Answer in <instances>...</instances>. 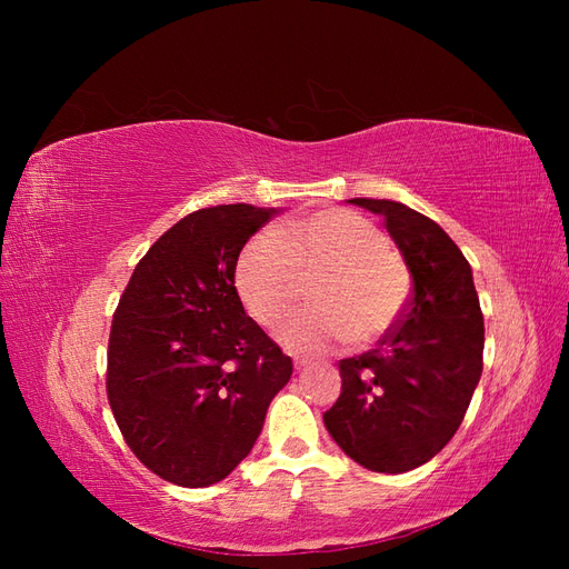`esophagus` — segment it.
<instances>
[{"mask_svg":"<svg viewBox=\"0 0 569 569\" xmlns=\"http://www.w3.org/2000/svg\"><path fill=\"white\" fill-rule=\"evenodd\" d=\"M291 363H295V368H297V370H301V368H306L308 360H306L303 356H297V353H295V356H291Z\"/></svg>","mask_w":569,"mask_h":569,"instance_id":"34e87169","label":"esophagus"}]
</instances>
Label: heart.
<instances>
[{
    "instance_id": "heart-1",
    "label": "heart",
    "mask_w": 569,
    "mask_h": 569,
    "mask_svg": "<svg viewBox=\"0 0 569 569\" xmlns=\"http://www.w3.org/2000/svg\"><path fill=\"white\" fill-rule=\"evenodd\" d=\"M311 301L280 330L284 347L325 353L353 335H385L406 311L410 272L389 237L363 216L327 209L251 237L237 258L234 284L249 316L278 325L311 282Z\"/></svg>"
}]
</instances>
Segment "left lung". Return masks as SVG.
Segmentation results:
<instances>
[{"mask_svg":"<svg viewBox=\"0 0 569 569\" xmlns=\"http://www.w3.org/2000/svg\"><path fill=\"white\" fill-rule=\"evenodd\" d=\"M349 201L385 218L412 295L377 349L339 360L341 393L322 420L358 465L399 475L458 432L481 377L485 318L468 258L435 220L389 199Z\"/></svg>","mask_w":569,"mask_h":569,"instance_id":"1","label":"left lung"}]
</instances>
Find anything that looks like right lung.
Here are the masks:
<instances>
[{
    "label": "right lung",
    "mask_w": 569,
    "mask_h": 569,
    "mask_svg": "<svg viewBox=\"0 0 569 569\" xmlns=\"http://www.w3.org/2000/svg\"><path fill=\"white\" fill-rule=\"evenodd\" d=\"M274 213L226 203L184 216L137 263L113 313V418L137 460L178 487L226 479L291 377L234 287L239 251Z\"/></svg>",
    "instance_id": "add662e5"
}]
</instances>
